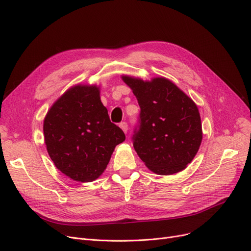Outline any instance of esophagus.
<instances>
[{"instance_id":"obj_1","label":"esophagus","mask_w":251,"mask_h":251,"mask_svg":"<svg viewBox=\"0 0 251 251\" xmlns=\"http://www.w3.org/2000/svg\"><path fill=\"white\" fill-rule=\"evenodd\" d=\"M120 128L123 130V132L124 133H127V131H128V125H127V123L126 122H122V123H120Z\"/></svg>"}]
</instances>
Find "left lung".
Segmentation results:
<instances>
[{
	"label": "left lung",
	"instance_id": "obj_1",
	"mask_svg": "<svg viewBox=\"0 0 251 251\" xmlns=\"http://www.w3.org/2000/svg\"><path fill=\"white\" fill-rule=\"evenodd\" d=\"M140 107V127L133 147L141 161L157 175L181 172L192 162L202 140L196 103L166 77L143 80L122 75Z\"/></svg>",
	"mask_w": 251,
	"mask_h": 251
}]
</instances>
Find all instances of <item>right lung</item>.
<instances>
[{
  "mask_svg": "<svg viewBox=\"0 0 251 251\" xmlns=\"http://www.w3.org/2000/svg\"><path fill=\"white\" fill-rule=\"evenodd\" d=\"M97 84H75L51 104L44 119L48 153L56 168L78 182L97 180L125 134L110 121Z\"/></svg>",
  "mask_w": 251,
  "mask_h": 251,
  "instance_id": "1",
  "label": "right lung"
}]
</instances>
